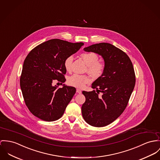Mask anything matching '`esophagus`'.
Here are the masks:
<instances>
[{
	"mask_svg": "<svg viewBox=\"0 0 160 160\" xmlns=\"http://www.w3.org/2000/svg\"><path fill=\"white\" fill-rule=\"evenodd\" d=\"M76 92H77V93H78V94H81V93H82V91H81L80 89H77Z\"/></svg>",
	"mask_w": 160,
	"mask_h": 160,
	"instance_id": "obj_1",
	"label": "esophagus"
}]
</instances>
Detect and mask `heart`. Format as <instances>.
<instances>
[{
    "label": "heart",
    "instance_id": "heart-1",
    "mask_svg": "<svg viewBox=\"0 0 160 160\" xmlns=\"http://www.w3.org/2000/svg\"><path fill=\"white\" fill-rule=\"evenodd\" d=\"M82 58L87 64L86 71L94 78H99L103 74L105 69V63L101 60H98V56L93 52L83 53L80 55ZM72 56L68 57L64 62L65 69L70 72L72 69L73 62ZM91 79L87 75H79L74 74L69 77L68 82L69 85L78 88H82L85 85L89 83Z\"/></svg>",
    "mask_w": 160,
    "mask_h": 160
}]
</instances>
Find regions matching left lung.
Returning a JSON list of instances; mask_svg holds the SVG:
<instances>
[{
  "label": "left lung",
  "mask_w": 160,
  "mask_h": 160,
  "mask_svg": "<svg viewBox=\"0 0 160 160\" xmlns=\"http://www.w3.org/2000/svg\"><path fill=\"white\" fill-rule=\"evenodd\" d=\"M84 50L102 55L105 69L92 84L97 92H82L86 98L82 107V116L93 127H105L119 118L128 105L135 85L133 66L123 51L109 43L92 44Z\"/></svg>",
  "instance_id": "1"
}]
</instances>
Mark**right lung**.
Returning a JSON list of instances; mask_svg holds the SVG:
<instances>
[{
	"instance_id": "obj_1",
	"label": "right lung",
	"mask_w": 160,
	"mask_h": 160,
	"mask_svg": "<svg viewBox=\"0 0 160 160\" xmlns=\"http://www.w3.org/2000/svg\"><path fill=\"white\" fill-rule=\"evenodd\" d=\"M83 44L53 39L39 44L26 57L20 86L26 106L39 119L51 122L63 115L76 89L64 85L58 88L52 82H65L64 60Z\"/></svg>"
}]
</instances>
